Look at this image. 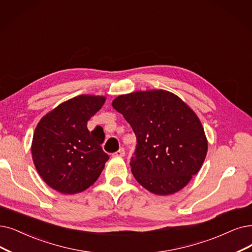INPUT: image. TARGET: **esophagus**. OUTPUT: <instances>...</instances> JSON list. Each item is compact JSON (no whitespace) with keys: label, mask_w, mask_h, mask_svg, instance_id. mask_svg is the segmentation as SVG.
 Wrapping results in <instances>:
<instances>
[{"label":"esophagus","mask_w":252,"mask_h":252,"mask_svg":"<svg viewBox=\"0 0 252 252\" xmlns=\"http://www.w3.org/2000/svg\"><path fill=\"white\" fill-rule=\"evenodd\" d=\"M125 155V150L124 148H121L120 150H118L116 153H114L115 157H123Z\"/></svg>","instance_id":"1"}]
</instances>
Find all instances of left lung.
Masks as SVG:
<instances>
[{
    "mask_svg": "<svg viewBox=\"0 0 252 252\" xmlns=\"http://www.w3.org/2000/svg\"><path fill=\"white\" fill-rule=\"evenodd\" d=\"M112 105L135 133L137 145L130 166L137 182L158 195L184 188L208 152L204 127L193 110L165 90L120 95Z\"/></svg>",
    "mask_w": 252,
    "mask_h": 252,
    "instance_id": "8db88e82",
    "label": "left lung"
}]
</instances>
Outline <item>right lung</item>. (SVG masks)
Returning a JSON list of instances; mask_svg holds the SVG:
<instances>
[{"instance_id": "obj_1", "label": "right lung", "mask_w": 252, "mask_h": 252, "mask_svg": "<svg viewBox=\"0 0 252 252\" xmlns=\"http://www.w3.org/2000/svg\"><path fill=\"white\" fill-rule=\"evenodd\" d=\"M104 102V96L79 95L39 121L32 140V158L50 188L64 194L83 192L102 173L109 158L101 148L104 132H90L87 123Z\"/></svg>"}]
</instances>
